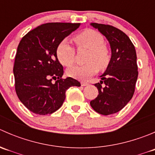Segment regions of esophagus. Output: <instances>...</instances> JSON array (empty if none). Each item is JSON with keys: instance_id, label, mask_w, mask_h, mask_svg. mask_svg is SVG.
<instances>
[{"instance_id": "esophagus-1", "label": "esophagus", "mask_w": 155, "mask_h": 155, "mask_svg": "<svg viewBox=\"0 0 155 155\" xmlns=\"http://www.w3.org/2000/svg\"><path fill=\"white\" fill-rule=\"evenodd\" d=\"M81 85H82V86H87V85H88V84H87V82H81Z\"/></svg>"}]
</instances>
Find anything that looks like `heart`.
Instances as JSON below:
<instances>
[{
	"mask_svg": "<svg viewBox=\"0 0 155 155\" xmlns=\"http://www.w3.org/2000/svg\"><path fill=\"white\" fill-rule=\"evenodd\" d=\"M73 40L79 48L89 49L85 65H75L68 70L69 76L79 80H87L96 74L98 68L104 69L110 61V54L107 46L104 45V37L94 30H85L76 35ZM59 61L65 66H70L74 61L75 49L68 40L64 39L56 49Z\"/></svg>",
	"mask_w": 155,
	"mask_h": 155,
	"instance_id": "b5f03b06",
	"label": "heart"
}]
</instances>
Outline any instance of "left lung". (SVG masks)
<instances>
[{
    "label": "left lung",
    "mask_w": 155,
    "mask_h": 155,
    "mask_svg": "<svg viewBox=\"0 0 155 155\" xmlns=\"http://www.w3.org/2000/svg\"><path fill=\"white\" fill-rule=\"evenodd\" d=\"M90 25L107 38L111 48L109 63L100 76L101 83L94 84L99 94L90 104L98 113L111 115L122 109L133 97L138 77L137 53L131 40L121 30L109 25Z\"/></svg>",
    "instance_id": "left-lung-1"
}]
</instances>
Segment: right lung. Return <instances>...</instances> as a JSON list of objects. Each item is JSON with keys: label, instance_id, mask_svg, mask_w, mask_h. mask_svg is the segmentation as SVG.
I'll use <instances>...</instances> for the list:
<instances>
[{"label": "right lung", "instance_id": "1", "mask_svg": "<svg viewBox=\"0 0 155 155\" xmlns=\"http://www.w3.org/2000/svg\"><path fill=\"white\" fill-rule=\"evenodd\" d=\"M80 25L46 23L29 31L20 41L13 67L15 91L31 112L53 113L62 106L69 87L81 85L71 77L61 79L63 66L56 53L59 43Z\"/></svg>", "mask_w": 155, "mask_h": 155}]
</instances>
